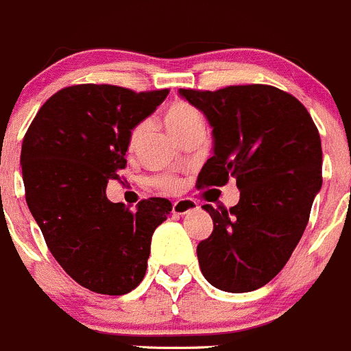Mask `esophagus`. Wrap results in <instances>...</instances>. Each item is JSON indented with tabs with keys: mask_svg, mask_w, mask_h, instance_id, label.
<instances>
[{
	"mask_svg": "<svg viewBox=\"0 0 351 351\" xmlns=\"http://www.w3.org/2000/svg\"><path fill=\"white\" fill-rule=\"evenodd\" d=\"M199 208V204L192 199H178V201L173 202V213L175 215H185L189 211H195Z\"/></svg>",
	"mask_w": 351,
	"mask_h": 351,
	"instance_id": "obj_1",
	"label": "esophagus"
}]
</instances>
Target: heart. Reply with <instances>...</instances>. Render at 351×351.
Returning <instances> with one entry per match:
<instances>
[{
  "label": "heart",
  "instance_id": "b5f03b06",
  "mask_svg": "<svg viewBox=\"0 0 351 351\" xmlns=\"http://www.w3.org/2000/svg\"><path fill=\"white\" fill-rule=\"evenodd\" d=\"M165 119H166V124H168L169 130H171L175 135H178V133L185 131L186 128H191L192 124L201 123L202 117H201V114H199V110L195 109L194 106H191L189 101L173 100L171 104L166 107ZM140 130H142L140 126H135L133 130H131L130 140H128V147H130V149L135 145L136 140H138ZM152 182L156 183L159 189H162L165 192H175L176 189L180 186V180L173 175L156 176Z\"/></svg>",
  "mask_w": 351,
  "mask_h": 351
}]
</instances>
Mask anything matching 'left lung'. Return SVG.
<instances>
[{
	"label": "left lung",
	"instance_id": "8db88e82",
	"mask_svg": "<svg viewBox=\"0 0 351 351\" xmlns=\"http://www.w3.org/2000/svg\"><path fill=\"white\" fill-rule=\"evenodd\" d=\"M180 95L204 112L215 135L197 186L234 178L241 191L230 209L202 206L213 232L197 245L199 267L227 293L260 289L291 258L322 186L319 130L296 97L270 84L182 88Z\"/></svg>",
	"mask_w": 351,
	"mask_h": 351
}]
</instances>
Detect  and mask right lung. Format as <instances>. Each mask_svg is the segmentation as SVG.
I'll list each match as a JSON object with an SVG mask.
<instances>
[{
  "instance_id": "1",
  "label": "right lung",
  "mask_w": 351,
  "mask_h": 351,
  "mask_svg": "<svg viewBox=\"0 0 351 351\" xmlns=\"http://www.w3.org/2000/svg\"><path fill=\"white\" fill-rule=\"evenodd\" d=\"M169 90L133 91L114 84H74L51 95L22 143L25 201L48 250L80 286L121 296L145 277L154 230L171 202L143 199L131 211L106 195L126 168L131 130Z\"/></svg>"
}]
</instances>
